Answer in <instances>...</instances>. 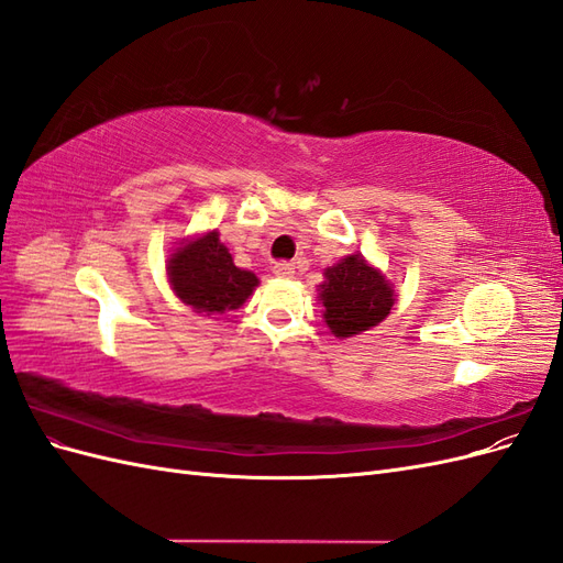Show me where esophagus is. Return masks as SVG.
Listing matches in <instances>:
<instances>
[{
  "instance_id": "1",
  "label": "esophagus",
  "mask_w": 563,
  "mask_h": 563,
  "mask_svg": "<svg viewBox=\"0 0 563 563\" xmlns=\"http://www.w3.org/2000/svg\"><path fill=\"white\" fill-rule=\"evenodd\" d=\"M272 272H275L279 279H291L296 275V265L288 261H279V263H275V267H272Z\"/></svg>"
}]
</instances>
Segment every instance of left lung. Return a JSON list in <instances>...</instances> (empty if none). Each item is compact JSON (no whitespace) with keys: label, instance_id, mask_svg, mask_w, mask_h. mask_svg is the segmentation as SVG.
<instances>
[{"label":"left lung","instance_id":"1","mask_svg":"<svg viewBox=\"0 0 563 563\" xmlns=\"http://www.w3.org/2000/svg\"><path fill=\"white\" fill-rule=\"evenodd\" d=\"M319 300L331 333L335 338H352L378 327L397 298L395 286L383 272L368 265L362 253H354L323 269Z\"/></svg>","mask_w":563,"mask_h":563}]
</instances>
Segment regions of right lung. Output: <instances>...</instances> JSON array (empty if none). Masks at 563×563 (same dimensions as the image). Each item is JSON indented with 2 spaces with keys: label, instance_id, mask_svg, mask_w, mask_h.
<instances>
[{
  "label": "right lung",
  "instance_id": "right-lung-1",
  "mask_svg": "<svg viewBox=\"0 0 563 563\" xmlns=\"http://www.w3.org/2000/svg\"><path fill=\"white\" fill-rule=\"evenodd\" d=\"M176 296L203 317L240 310L258 286V277L234 265L218 232L183 240L166 263Z\"/></svg>",
  "mask_w": 563,
  "mask_h": 563
}]
</instances>
